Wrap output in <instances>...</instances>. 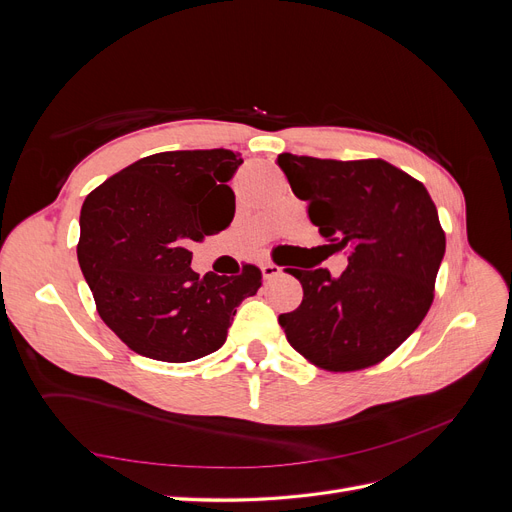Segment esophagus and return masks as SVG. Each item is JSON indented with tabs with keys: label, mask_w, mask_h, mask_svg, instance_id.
Here are the masks:
<instances>
[{
	"label": "esophagus",
	"mask_w": 512,
	"mask_h": 512,
	"mask_svg": "<svg viewBox=\"0 0 512 512\" xmlns=\"http://www.w3.org/2000/svg\"><path fill=\"white\" fill-rule=\"evenodd\" d=\"M260 269H262V277H265V280H273V277L282 273V267H277L275 262H265Z\"/></svg>",
	"instance_id": "obj_1"
}]
</instances>
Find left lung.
<instances>
[{"mask_svg": "<svg viewBox=\"0 0 512 512\" xmlns=\"http://www.w3.org/2000/svg\"><path fill=\"white\" fill-rule=\"evenodd\" d=\"M292 192L333 252H348L339 277L284 269L303 301L280 324L290 346L327 371L378 365L427 316L446 250L438 209L421 181L380 158L318 160L282 153Z\"/></svg>", "mask_w": 512, "mask_h": 512, "instance_id": "left-lung-1", "label": "left lung"}]
</instances>
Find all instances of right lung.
I'll return each instance as SVG.
<instances>
[{"mask_svg": "<svg viewBox=\"0 0 512 512\" xmlns=\"http://www.w3.org/2000/svg\"><path fill=\"white\" fill-rule=\"evenodd\" d=\"M239 151H162L119 170L81 209L79 265L100 318L136 354L188 363L222 348L237 305L262 286L239 275L192 271L190 245L235 218L228 181Z\"/></svg>", "mask_w": 512, "mask_h": 512, "instance_id": "right-lung-1", "label": "right lung"}]
</instances>
